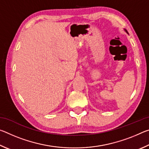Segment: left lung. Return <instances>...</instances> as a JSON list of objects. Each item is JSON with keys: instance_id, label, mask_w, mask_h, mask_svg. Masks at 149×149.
<instances>
[{"instance_id": "obj_1", "label": "left lung", "mask_w": 149, "mask_h": 149, "mask_svg": "<svg viewBox=\"0 0 149 149\" xmlns=\"http://www.w3.org/2000/svg\"><path fill=\"white\" fill-rule=\"evenodd\" d=\"M124 30H125V31L126 33H127V34H129V33H128V32H127V31H126V30H125V29H124Z\"/></svg>"}]
</instances>
